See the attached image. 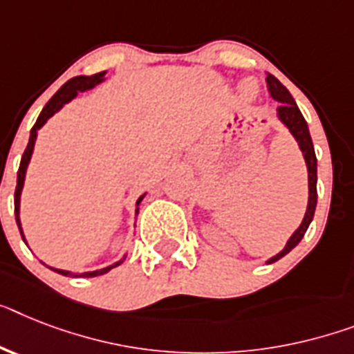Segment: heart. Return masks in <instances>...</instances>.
<instances>
[{"label":"heart","mask_w":354,"mask_h":354,"mask_svg":"<svg viewBox=\"0 0 354 354\" xmlns=\"http://www.w3.org/2000/svg\"><path fill=\"white\" fill-rule=\"evenodd\" d=\"M241 90H242V93H248V83H242Z\"/></svg>","instance_id":"obj_1"}]
</instances>
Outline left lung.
Instances as JSON below:
<instances>
[{
	"label": "left lung",
	"mask_w": 354,
	"mask_h": 354,
	"mask_svg": "<svg viewBox=\"0 0 354 354\" xmlns=\"http://www.w3.org/2000/svg\"><path fill=\"white\" fill-rule=\"evenodd\" d=\"M266 83H268V90H270V95L275 99L279 104L277 108V118L280 119V122L291 131V136L295 137V141L299 142V148L302 151L304 160H306V166H308V188H309V197H308V209H306V215H304L302 223L293 232V235L289 236V241L286 242L284 250L277 253L275 257H271L266 261V264H273L279 259H282L284 255H288L289 251L293 250L302 236L308 232L309 224L313 221L315 208H317V156H315V146L311 141V136H309L308 122L304 119L302 112L299 110L297 103H295L293 95L289 93V90L286 88L284 84L280 83L275 75L268 74L266 77Z\"/></svg>",
	"instance_id": "1"
}]
</instances>
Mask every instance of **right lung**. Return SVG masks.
I'll return each instance as SVG.
<instances>
[{
    "label": "right lung",
    "mask_w": 354,
    "mask_h": 354,
    "mask_svg": "<svg viewBox=\"0 0 354 354\" xmlns=\"http://www.w3.org/2000/svg\"><path fill=\"white\" fill-rule=\"evenodd\" d=\"M104 74L106 72H99V74H93V75H77V77H72L70 81H66L63 86H61L57 92L52 95V99L48 101V103L45 104V108L41 110L39 118H37L36 124L32 127L30 130V139H28V145H26L25 148V153H23L21 157V162H19V170H17V184H16V194H14V213H16V223H17V227H19V233H21L23 241H25L26 244V239L25 235H23V227H21V218H19V203H21V192H23V184H25V175H26V168H28V162H30L32 159V151H34V145H36V139H37V130H39L43 124H45L48 119L54 115V113H57L61 110V108L65 106L66 103H70L72 99L77 97L79 92H86V90H92L95 84L103 83L104 81ZM146 195V194H145ZM145 195H141V197L137 198V204H136V213H139V204H141V201L145 198ZM124 259H127V255L122 257L121 261L113 262L112 266H106V268H103V270H95V271H84V273H72V271H66V270H57V268H50L52 271H55V273H59V275H65V277H99V275H104V273H108V271L112 270V268H115V266L122 264L124 262Z\"/></svg>",
    "instance_id": "1"
}]
</instances>
